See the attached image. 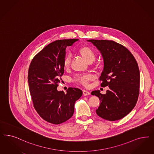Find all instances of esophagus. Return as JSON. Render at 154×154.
Instances as JSON below:
<instances>
[{"label": "esophagus", "mask_w": 154, "mask_h": 154, "mask_svg": "<svg viewBox=\"0 0 154 154\" xmlns=\"http://www.w3.org/2000/svg\"><path fill=\"white\" fill-rule=\"evenodd\" d=\"M83 94L84 96H88V95H89V94H91L89 92H88V91H86V90H83Z\"/></svg>", "instance_id": "esophagus-1"}]
</instances>
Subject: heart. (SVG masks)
<instances>
[{
  "label": "heart",
  "mask_w": 154,
  "mask_h": 154,
  "mask_svg": "<svg viewBox=\"0 0 154 154\" xmlns=\"http://www.w3.org/2000/svg\"><path fill=\"white\" fill-rule=\"evenodd\" d=\"M80 54L88 63L92 62L94 61L96 57V54L94 50L89 46H82L78 50ZM71 63V57L69 55L65 56L63 60V66L65 68H68ZM94 79V76L92 75H83L79 77L77 80L85 85H88L89 81Z\"/></svg>",
  "instance_id": "b5f03b06"
}]
</instances>
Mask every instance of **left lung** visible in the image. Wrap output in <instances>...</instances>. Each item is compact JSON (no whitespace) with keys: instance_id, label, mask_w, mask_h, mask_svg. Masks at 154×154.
<instances>
[{"instance_id":"obj_1","label":"left lung","mask_w":154,"mask_h":154,"mask_svg":"<svg viewBox=\"0 0 154 154\" xmlns=\"http://www.w3.org/2000/svg\"><path fill=\"white\" fill-rule=\"evenodd\" d=\"M101 54L104 68L101 86H108L105 94L95 90L91 94L101 102L97 114L103 119L116 121L133 110L139 96L140 72L134 56L125 46L113 41L89 40Z\"/></svg>"}]
</instances>
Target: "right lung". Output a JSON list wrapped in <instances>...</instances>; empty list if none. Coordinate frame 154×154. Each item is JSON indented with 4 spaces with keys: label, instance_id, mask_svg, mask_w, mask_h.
<instances>
[{
    "label": "right lung",
    "instance_id": "right-lung-1",
    "mask_svg": "<svg viewBox=\"0 0 154 154\" xmlns=\"http://www.w3.org/2000/svg\"><path fill=\"white\" fill-rule=\"evenodd\" d=\"M78 40H56L41 50L30 64L28 81L33 106L41 118L53 124L72 116L75 103L83 94L76 88L69 87L66 93L57 90L64 73L66 49Z\"/></svg>",
    "mask_w": 154,
    "mask_h": 154
}]
</instances>
